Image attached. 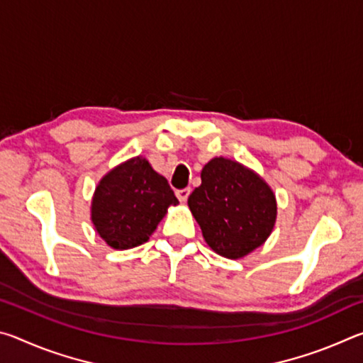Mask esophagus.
Instances as JSON below:
<instances>
[{
    "instance_id": "1",
    "label": "esophagus",
    "mask_w": 363,
    "mask_h": 363,
    "mask_svg": "<svg viewBox=\"0 0 363 363\" xmlns=\"http://www.w3.org/2000/svg\"><path fill=\"white\" fill-rule=\"evenodd\" d=\"M189 195H190V189H189V187L176 190V196H177V199H179V201H182V203L189 199Z\"/></svg>"
}]
</instances>
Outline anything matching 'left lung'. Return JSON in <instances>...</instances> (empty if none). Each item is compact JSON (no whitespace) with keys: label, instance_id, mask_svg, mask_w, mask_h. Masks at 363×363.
I'll return each mask as SVG.
<instances>
[{"label":"left lung","instance_id":"1","mask_svg":"<svg viewBox=\"0 0 363 363\" xmlns=\"http://www.w3.org/2000/svg\"><path fill=\"white\" fill-rule=\"evenodd\" d=\"M189 208L205 242L218 255L238 259L267 240L277 218L275 195L255 171L216 157L201 169V186Z\"/></svg>","mask_w":363,"mask_h":363}]
</instances>
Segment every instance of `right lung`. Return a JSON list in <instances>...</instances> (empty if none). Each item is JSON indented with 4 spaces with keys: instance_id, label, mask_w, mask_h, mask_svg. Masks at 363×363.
<instances>
[{
    "instance_id": "1",
    "label": "right lung",
    "mask_w": 363,
    "mask_h": 363,
    "mask_svg": "<svg viewBox=\"0 0 363 363\" xmlns=\"http://www.w3.org/2000/svg\"><path fill=\"white\" fill-rule=\"evenodd\" d=\"M168 181L143 157L118 164L97 184L91 220L108 247L130 250L145 243L171 205H177Z\"/></svg>"
}]
</instances>
